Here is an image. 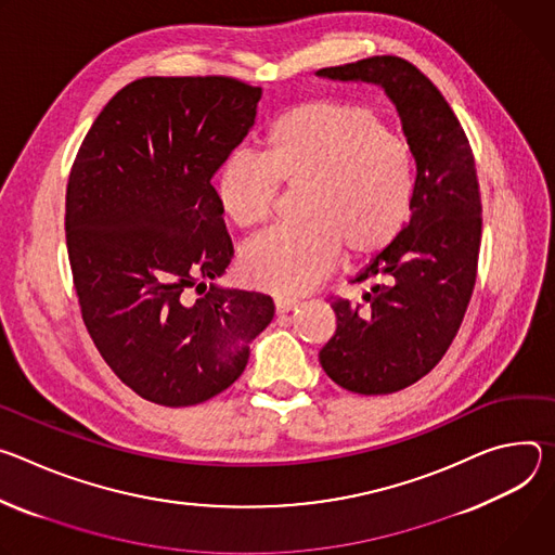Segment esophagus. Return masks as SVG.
Listing matches in <instances>:
<instances>
[{"label":"esophagus","mask_w":555,"mask_h":555,"mask_svg":"<svg viewBox=\"0 0 555 555\" xmlns=\"http://www.w3.org/2000/svg\"><path fill=\"white\" fill-rule=\"evenodd\" d=\"M299 306L297 299H291V297H275V311L282 315V313H288V311H295Z\"/></svg>","instance_id":"obj_1"}]
</instances>
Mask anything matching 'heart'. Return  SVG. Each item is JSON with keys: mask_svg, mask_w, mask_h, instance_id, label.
Here are the masks:
<instances>
[{"mask_svg": "<svg viewBox=\"0 0 555 555\" xmlns=\"http://www.w3.org/2000/svg\"><path fill=\"white\" fill-rule=\"evenodd\" d=\"M280 184L304 192V224L246 242L237 271L249 286L297 295L335 269L341 249L361 262L397 240L414 205V156L375 107L306 101L271 122L264 158L235 152L222 160L216 198L235 227L256 229L275 216Z\"/></svg>", "mask_w": 555, "mask_h": 555, "instance_id": "b5f03b06", "label": "heart"}]
</instances>
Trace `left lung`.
Here are the masks:
<instances>
[{
  "label": "left lung",
  "mask_w": 555,
  "mask_h": 555,
  "mask_svg": "<svg viewBox=\"0 0 555 555\" xmlns=\"http://www.w3.org/2000/svg\"><path fill=\"white\" fill-rule=\"evenodd\" d=\"M318 77L384 88L416 163L410 222L354 282L363 301L337 297V331L320 350L326 375L357 395H390L443 359L465 318L480 249V192L474 154L439 88L392 54L322 68Z\"/></svg>",
  "instance_id": "left-lung-1"
}]
</instances>
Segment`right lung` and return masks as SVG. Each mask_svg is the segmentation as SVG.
Listing matches in <instances>:
<instances>
[{"label": "right lung", "mask_w": 555, "mask_h": 555, "mask_svg": "<svg viewBox=\"0 0 555 555\" xmlns=\"http://www.w3.org/2000/svg\"><path fill=\"white\" fill-rule=\"evenodd\" d=\"M260 96L231 77H145L109 99L75 158L66 244L81 318L114 375L152 403L227 390L273 320L264 293L207 288L233 258L211 178Z\"/></svg>", "instance_id": "1"}]
</instances>
